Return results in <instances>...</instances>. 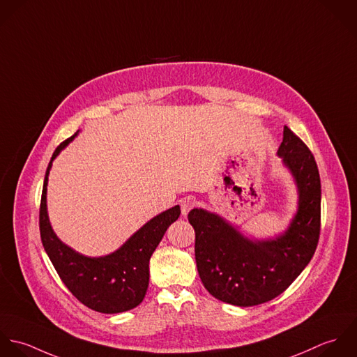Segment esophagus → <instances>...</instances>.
Instances as JSON below:
<instances>
[{
  "instance_id": "esophagus-1",
  "label": "esophagus",
  "mask_w": 357,
  "mask_h": 357,
  "mask_svg": "<svg viewBox=\"0 0 357 357\" xmlns=\"http://www.w3.org/2000/svg\"><path fill=\"white\" fill-rule=\"evenodd\" d=\"M195 207V200L192 197H185L181 200V213L182 215L189 214V211Z\"/></svg>"
}]
</instances>
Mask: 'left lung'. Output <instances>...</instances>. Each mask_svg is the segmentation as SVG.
<instances>
[{
	"instance_id": "left-lung-1",
	"label": "left lung",
	"mask_w": 357,
	"mask_h": 357,
	"mask_svg": "<svg viewBox=\"0 0 357 357\" xmlns=\"http://www.w3.org/2000/svg\"><path fill=\"white\" fill-rule=\"evenodd\" d=\"M278 154L291 171L299 192V207L284 234L252 241L204 210H192L197 271L216 299L254 306L268 302L291 285L310 262L320 237L321 185L316 160L303 141L284 127Z\"/></svg>"
}]
</instances>
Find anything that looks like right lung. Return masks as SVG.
Masks as SVG:
<instances>
[{
    "mask_svg": "<svg viewBox=\"0 0 357 357\" xmlns=\"http://www.w3.org/2000/svg\"><path fill=\"white\" fill-rule=\"evenodd\" d=\"M75 135L61 143L48 164L41 204L40 234L43 245L62 282L86 307L100 313H120L137 307L149 285V261L168 226L175 222L179 206H175L149 220L116 252L88 258L73 251L54 233L47 214V185L54 158Z\"/></svg>",
    "mask_w": 357,
    "mask_h": 357,
    "instance_id": "right-lung-1",
    "label": "right lung"
}]
</instances>
